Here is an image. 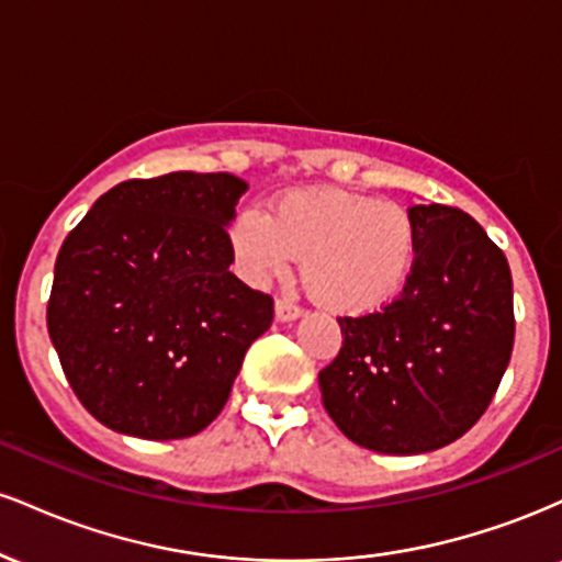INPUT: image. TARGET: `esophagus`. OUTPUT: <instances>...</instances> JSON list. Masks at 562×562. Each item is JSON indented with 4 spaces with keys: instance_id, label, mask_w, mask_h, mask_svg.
I'll use <instances>...</instances> for the list:
<instances>
[{
    "instance_id": "1",
    "label": "esophagus",
    "mask_w": 562,
    "mask_h": 562,
    "mask_svg": "<svg viewBox=\"0 0 562 562\" xmlns=\"http://www.w3.org/2000/svg\"><path fill=\"white\" fill-rule=\"evenodd\" d=\"M301 314H303V308L295 306L293 301L280 299V301L274 303V317H277V322H293V319H299Z\"/></svg>"
}]
</instances>
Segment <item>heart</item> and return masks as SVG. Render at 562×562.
<instances>
[{"mask_svg":"<svg viewBox=\"0 0 562 562\" xmlns=\"http://www.w3.org/2000/svg\"><path fill=\"white\" fill-rule=\"evenodd\" d=\"M235 269L263 288L301 256V274L319 303L340 314L378 312L402 293L417 256L409 211L338 187L280 195L272 216L245 209L229 227Z\"/></svg>","mask_w":562,"mask_h":562,"instance_id":"b5f03b06","label":"heart"}]
</instances>
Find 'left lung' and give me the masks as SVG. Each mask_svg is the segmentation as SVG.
<instances>
[{
    "label": "left lung",
    "instance_id": "8db88e82",
    "mask_svg": "<svg viewBox=\"0 0 562 562\" xmlns=\"http://www.w3.org/2000/svg\"><path fill=\"white\" fill-rule=\"evenodd\" d=\"M417 256L396 301L340 317L344 346L319 372L340 434L380 454H423L468 434L513 353V274L465 211L412 205Z\"/></svg>",
    "mask_w": 562,
    "mask_h": 562
}]
</instances>
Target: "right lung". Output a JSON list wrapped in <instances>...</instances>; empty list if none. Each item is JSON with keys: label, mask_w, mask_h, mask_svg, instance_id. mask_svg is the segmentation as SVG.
<instances>
[{"label": "right lung", "mask_w": 562, "mask_h": 562, "mask_svg": "<svg viewBox=\"0 0 562 562\" xmlns=\"http://www.w3.org/2000/svg\"><path fill=\"white\" fill-rule=\"evenodd\" d=\"M232 173L128 179L55 261L47 327L70 389L115 434L171 441L216 420L274 306L229 272Z\"/></svg>", "instance_id": "right-lung-1"}]
</instances>
